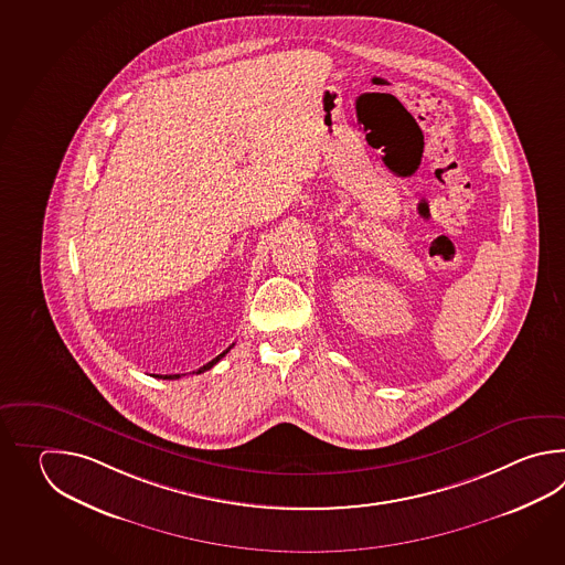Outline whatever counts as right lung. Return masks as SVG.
<instances>
[{"mask_svg": "<svg viewBox=\"0 0 565 565\" xmlns=\"http://www.w3.org/2000/svg\"><path fill=\"white\" fill-rule=\"evenodd\" d=\"M232 345H234V343H232ZM232 345H230V348L226 349V351H222V353H220L217 358H214V360L210 361V363H205L204 367H200V370H198V372L195 373H204L207 372V370H212V367L216 365L217 361L222 360V358H224V355L228 353L230 349H232ZM178 377H180V373H175V375H166L163 380H178Z\"/></svg>", "mask_w": 565, "mask_h": 565, "instance_id": "add662e5", "label": "right lung"}]
</instances>
